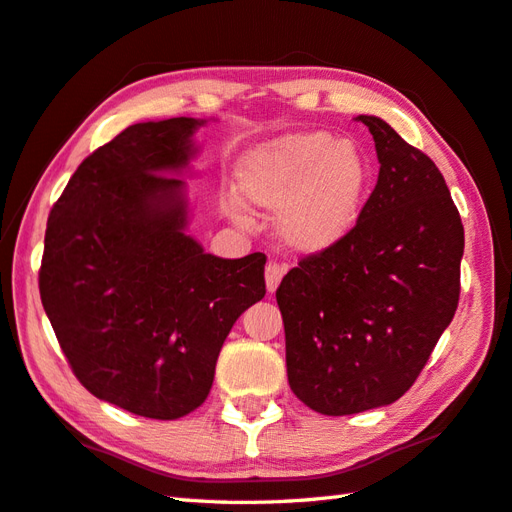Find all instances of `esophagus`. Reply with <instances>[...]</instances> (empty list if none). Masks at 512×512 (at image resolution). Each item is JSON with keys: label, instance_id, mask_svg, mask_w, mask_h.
Returning <instances> with one entry per match:
<instances>
[{"label": "esophagus", "instance_id": "1", "mask_svg": "<svg viewBox=\"0 0 512 512\" xmlns=\"http://www.w3.org/2000/svg\"><path fill=\"white\" fill-rule=\"evenodd\" d=\"M286 275V266L284 264H277V262H268L266 266V288L270 295L277 290V286L281 284V277Z\"/></svg>", "mask_w": 512, "mask_h": 512}]
</instances>
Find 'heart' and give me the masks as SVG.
<instances>
[{"label":"heart","instance_id":"heart-1","mask_svg":"<svg viewBox=\"0 0 512 512\" xmlns=\"http://www.w3.org/2000/svg\"><path fill=\"white\" fill-rule=\"evenodd\" d=\"M369 184L363 151L323 129H303L259 143L237 165L248 206L275 211L277 237L297 253L341 242L361 215Z\"/></svg>","mask_w":512,"mask_h":512}]
</instances>
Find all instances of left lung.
I'll list each match as a JSON object with an SVG mask.
<instances>
[{"mask_svg":"<svg viewBox=\"0 0 512 512\" xmlns=\"http://www.w3.org/2000/svg\"><path fill=\"white\" fill-rule=\"evenodd\" d=\"M378 182L339 244L281 279L288 383L323 416L396 402L416 383L460 299L464 226L436 162L383 118Z\"/></svg>","mask_w":512,"mask_h":512,"instance_id":"left-lung-1","label":"left lung"}]
</instances>
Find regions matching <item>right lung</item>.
Segmentation results:
<instances>
[{
  "mask_svg": "<svg viewBox=\"0 0 512 512\" xmlns=\"http://www.w3.org/2000/svg\"><path fill=\"white\" fill-rule=\"evenodd\" d=\"M200 118L127 127L52 206L41 303L79 383L154 420L198 409L239 314L264 299V253L222 259L184 233Z\"/></svg>",
  "mask_w": 512,
  "mask_h": 512,
  "instance_id": "1",
  "label": "right lung"
}]
</instances>
